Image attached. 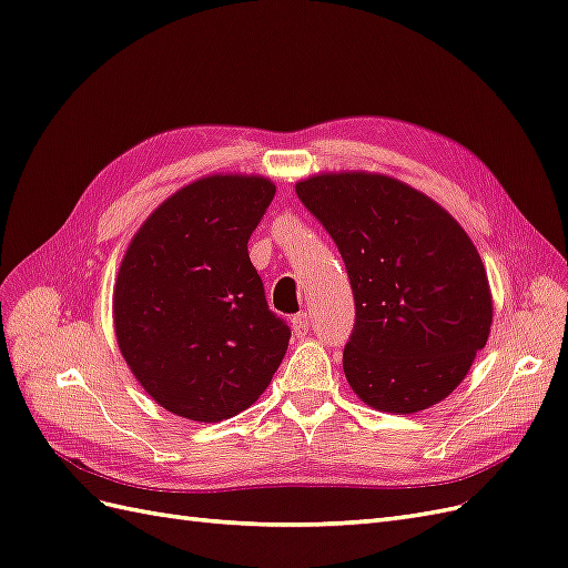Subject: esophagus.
I'll list each match as a JSON object with an SVG mask.
<instances>
[{"mask_svg":"<svg viewBox=\"0 0 568 568\" xmlns=\"http://www.w3.org/2000/svg\"><path fill=\"white\" fill-rule=\"evenodd\" d=\"M291 324H294V334L296 336H305L307 329H311V315L298 313V315H294V320H291Z\"/></svg>","mask_w":568,"mask_h":568,"instance_id":"obj_1","label":"esophagus"}]
</instances>
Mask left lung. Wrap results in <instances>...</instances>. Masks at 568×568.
<instances>
[{
    "mask_svg": "<svg viewBox=\"0 0 568 568\" xmlns=\"http://www.w3.org/2000/svg\"><path fill=\"white\" fill-rule=\"evenodd\" d=\"M296 194L348 270L355 326L343 372L357 398L395 415L448 398L493 322L486 267L467 232L388 175H315Z\"/></svg>",
    "mask_w": 568,
    "mask_h": 568,
    "instance_id": "left-lung-1",
    "label": "left lung"
}]
</instances>
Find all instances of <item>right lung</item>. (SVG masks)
I'll return each mask as SVG.
<instances>
[{
    "instance_id": "add662e5",
    "label": "right lung",
    "mask_w": 568,
    "mask_h": 568,
    "mask_svg": "<svg viewBox=\"0 0 568 568\" xmlns=\"http://www.w3.org/2000/svg\"><path fill=\"white\" fill-rule=\"evenodd\" d=\"M261 175H209L132 236L113 288L118 348L168 412L222 422L270 386L291 329L274 315L248 239L274 199Z\"/></svg>"
}]
</instances>
